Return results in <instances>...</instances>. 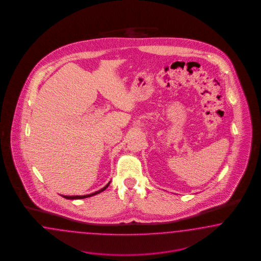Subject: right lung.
<instances>
[{"label": "right lung", "mask_w": 261, "mask_h": 261, "mask_svg": "<svg viewBox=\"0 0 261 261\" xmlns=\"http://www.w3.org/2000/svg\"><path fill=\"white\" fill-rule=\"evenodd\" d=\"M109 184H110V182H108L101 190H97V191H95L94 193H91V194H88V195H82V196H65V195H62V196L64 198H66V199H84V198L91 197V196H94L95 194H98V193L102 192L103 190H106L108 188Z\"/></svg>", "instance_id": "obj_1"}]
</instances>
